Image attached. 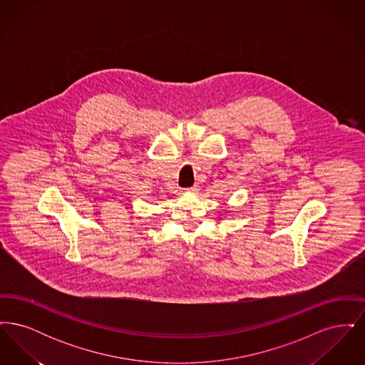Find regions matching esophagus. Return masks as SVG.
I'll list each match as a JSON object with an SVG mask.
<instances>
[{
	"instance_id": "obj_1",
	"label": "esophagus",
	"mask_w": 365,
	"mask_h": 365,
	"mask_svg": "<svg viewBox=\"0 0 365 365\" xmlns=\"http://www.w3.org/2000/svg\"><path fill=\"white\" fill-rule=\"evenodd\" d=\"M198 190H200V187H198L197 185H194L192 187H190V189H187V191H189V192H198Z\"/></svg>"
}]
</instances>
